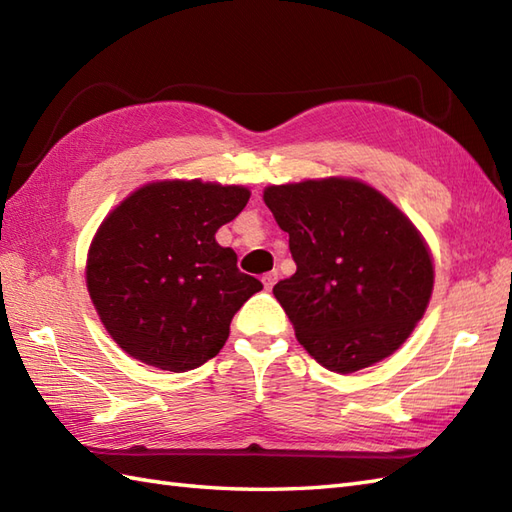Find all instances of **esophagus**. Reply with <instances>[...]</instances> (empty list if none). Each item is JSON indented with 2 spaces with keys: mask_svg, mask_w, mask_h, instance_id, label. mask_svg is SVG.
<instances>
[{
  "mask_svg": "<svg viewBox=\"0 0 512 512\" xmlns=\"http://www.w3.org/2000/svg\"><path fill=\"white\" fill-rule=\"evenodd\" d=\"M277 272L275 270H272V272H266V275L264 277H261V283H264V288L266 290H272V285H275L277 283Z\"/></svg>",
  "mask_w": 512,
  "mask_h": 512,
  "instance_id": "1",
  "label": "esophagus"
}]
</instances>
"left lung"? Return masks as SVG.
<instances>
[{
    "label": "left lung",
    "instance_id": "8db88e82",
    "mask_svg": "<svg viewBox=\"0 0 512 512\" xmlns=\"http://www.w3.org/2000/svg\"><path fill=\"white\" fill-rule=\"evenodd\" d=\"M264 202L290 235L296 264L272 294L305 351L342 375L395 353L434 288L432 255L417 227L355 178L270 185Z\"/></svg>",
    "mask_w": 512,
    "mask_h": 512
}]
</instances>
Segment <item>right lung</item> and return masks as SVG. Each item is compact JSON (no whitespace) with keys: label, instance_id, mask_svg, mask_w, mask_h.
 <instances>
[{"label":"right lung","instance_id":"add662e5","mask_svg":"<svg viewBox=\"0 0 512 512\" xmlns=\"http://www.w3.org/2000/svg\"><path fill=\"white\" fill-rule=\"evenodd\" d=\"M248 198L242 185L159 181L104 218L89 248L87 290L130 358L183 373L220 353L235 312L264 288L216 242Z\"/></svg>","mask_w":512,"mask_h":512}]
</instances>
